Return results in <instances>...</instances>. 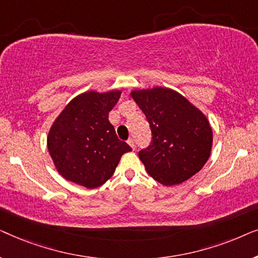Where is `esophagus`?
<instances>
[{
  "label": "esophagus",
  "mask_w": 258,
  "mask_h": 258,
  "mask_svg": "<svg viewBox=\"0 0 258 258\" xmlns=\"http://www.w3.org/2000/svg\"><path fill=\"white\" fill-rule=\"evenodd\" d=\"M126 142H128V144L133 148V149H135V141H134L133 139H129L128 141H126Z\"/></svg>",
  "instance_id": "esophagus-1"
}]
</instances>
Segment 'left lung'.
Masks as SVG:
<instances>
[{
	"mask_svg": "<svg viewBox=\"0 0 258 258\" xmlns=\"http://www.w3.org/2000/svg\"><path fill=\"white\" fill-rule=\"evenodd\" d=\"M132 97L151 130L150 144L139 153L148 174L167 186L197 174L213 146V130L202 111L168 88L134 90Z\"/></svg>",
	"mask_w": 258,
	"mask_h": 258,
	"instance_id": "obj_1",
	"label": "left lung"
}]
</instances>
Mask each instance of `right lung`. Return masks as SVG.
<instances>
[{
    "label": "right lung",
    "mask_w": 258,
    "mask_h": 258,
    "mask_svg": "<svg viewBox=\"0 0 258 258\" xmlns=\"http://www.w3.org/2000/svg\"><path fill=\"white\" fill-rule=\"evenodd\" d=\"M119 96L118 90L81 94L52 123L48 150L66 179L88 189L97 188L111 177L122 155L132 151L109 122V111Z\"/></svg>",
    "instance_id": "1"
}]
</instances>
